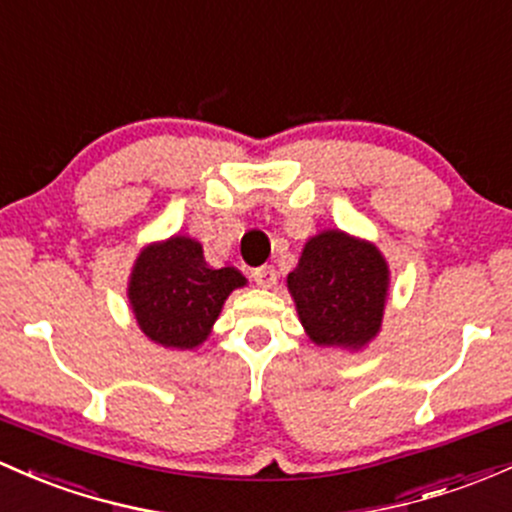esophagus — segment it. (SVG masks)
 I'll list each match as a JSON object with an SVG mask.
<instances>
[{
    "label": "esophagus",
    "mask_w": 512,
    "mask_h": 512,
    "mask_svg": "<svg viewBox=\"0 0 512 512\" xmlns=\"http://www.w3.org/2000/svg\"><path fill=\"white\" fill-rule=\"evenodd\" d=\"M252 279H255L257 287L270 289L277 284V272H274V267H270V265H262V267H257V270H252Z\"/></svg>",
    "instance_id": "esophagus-1"
}]
</instances>
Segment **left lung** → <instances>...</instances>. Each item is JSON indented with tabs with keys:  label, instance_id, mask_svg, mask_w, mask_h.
I'll return each mask as SVG.
<instances>
[{
	"label": "left lung",
	"instance_id": "left-lung-1",
	"mask_svg": "<svg viewBox=\"0 0 512 512\" xmlns=\"http://www.w3.org/2000/svg\"><path fill=\"white\" fill-rule=\"evenodd\" d=\"M287 287L316 346L358 351L383 324L390 270L373 242L324 230L304 245Z\"/></svg>",
	"mask_w": 512,
	"mask_h": 512
}]
</instances>
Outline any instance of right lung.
I'll list each match as a JSON object with an SVG mask.
<instances>
[{
  "label": "right lung",
  "instance_id": "right-lung-1",
  "mask_svg": "<svg viewBox=\"0 0 512 512\" xmlns=\"http://www.w3.org/2000/svg\"><path fill=\"white\" fill-rule=\"evenodd\" d=\"M245 284L235 267H208L201 242L174 235L139 252L127 297L144 336L164 348L191 351L208 338L230 292Z\"/></svg>",
  "mask_w": 512,
  "mask_h": 512
}]
</instances>
